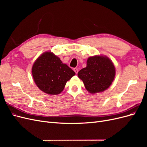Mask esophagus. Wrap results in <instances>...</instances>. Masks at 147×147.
Listing matches in <instances>:
<instances>
[{
	"label": "esophagus",
	"mask_w": 147,
	"mask_h": 147,
	"mask_svg": "<svg viewBox=\"0 0 147 147\" xmlns=\"http://www.w3.org/2000/svg\"><path fill=\"white\" fill-rule=\"evenodd\" d=\"M74 72L76 73V74H77L78 72V69H77V68H74Z\"/></svg>",
	"instance_id": "obj_1"
}]
</instances>
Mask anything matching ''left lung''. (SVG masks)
<instances>
[{"label": "left lung", "instance_id": "left-lung-1", "mask_svg": "<svg viewBox=\"0 0 147 147\" xmlns=\"http://www.w3.org/2000/svg\"><path fill=\"white\" fill-rule=\"evenodd\" d=\"M86 63V67L78 73L86 90L94 94L108 89L115 76L112 61L107 56L97 55L89 57Z\"/></svg>", "mask_w": 147, "mask_h": 147}]
</instances>
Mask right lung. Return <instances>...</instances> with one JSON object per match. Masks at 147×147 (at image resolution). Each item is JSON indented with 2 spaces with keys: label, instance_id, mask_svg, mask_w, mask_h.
I'll return each mask as SVG.
<instances>
[{
  "label": "right lung",
  "instance_id": "1",
  "mask_svg": "<svg viewBox=\"0 0 147 147\" xmlns=\"http://www.w3.org/2000/svg\"><path fill=\"white\" fill-rule=\"evenodd\" d=\"M32 74L37 87L50 95L60 94L67 82L75 75L74 71L50 51L43 53L35 61Z\"/></svg>",
  "mask_w": 147,
  "mask_h": 147
}]
</instances>
